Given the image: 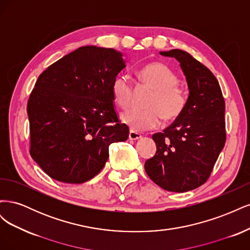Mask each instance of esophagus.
Returning <instances> with one entry per match:
<instances>
[{
	"label": "esophagus",
	"instance_id": "obj_1",
	"mask_svg": "<svg viewBox=\"0 0 250 250\" xmlns=\"http://www.w3.org/2000/svg\"><path fill=\"white\" fill-rule=\"evenodd\" d=\"M142 138V135L140 134V133H138V132H135V131H129V140H131V141H135V140H140Z\"/></svg>",
	"mask_w": 250,
	"mask_h": 250
}]
</instances>
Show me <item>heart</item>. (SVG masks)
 <instances>
[{"instance_id":"obj_1","label":"heart","mask_w":250,"mask_h":250,"mask_svg":"<svg viewBox=\"0 0 250 250\" xmlns=\"http://www.w3.org/2000/svg\"><path fill=\"white\" fill-rule=\"evenodd\" d=\"M138 75L144 84L152 90L145 103V109H129L121 113V122L132 130L144 131L154 129L165 122H172L180 117L187 104L185 90L178 84V77L168 65L152 62L144 65ZM111 95L120 107L126 108L132 100V85L124 74L113 79Z\"/></svg>"}]
</instances>
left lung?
Listing matches in <instances>:
<instances>
[{
  "label": "left lung",
  "mask_w": 250,
  "mask_h": 250,
  "mask_svg": "<svg viewBox=\"0 0 250 250\" xmlns=\"http://www.w3.org/2000/svg\"><path fill=\"white\" fill-rule=\"evenodd\" d=\"M160 54L180 63L188 97L175 122L152 135L156 153L145 170L164 190L183 193L206 183L224 147L225 102L214 74L188 53L174 49Z\"/></svg>",
  "instance_id": "left-lung-1"
}]
</instances>
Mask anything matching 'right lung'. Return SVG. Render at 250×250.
<instances>
[{
    "label": "right lung",
    "instance_id": "obj_1",
    "mask_svg": "<svg viewBox=\"0 0 250 250\" xmlns=\"http://www.w3.org/2000/svg\"><path fill=\"white\" fill-rule=\"evenodd\" d=\"M125 67L120 51L84 46L40 75L27 105L30 154L53 179H92L107 162L110 144L128 139L111 95L112 81Z\"/></svg>",
    "mask_w": 250,
    "mask_h": 250
}]
</instances>
